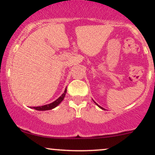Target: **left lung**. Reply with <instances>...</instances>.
Returning a JSON list of instances; mask_svg holds the SVG:
<instances>
[{
	"label": "left lung",
	"instance_id": "obj_1",
	"mask_svg": "<svg viewBox=\"0 0 155 155\" xmlns=\"http://www.w3.org/2000/svg\"><path fill=\"white\" fill-rule=\"evenodd\" d=\"M94 102H95V101H94ZM95 104L96 105H97V106H98V107H99V108H101V109H103V110H105L104 108H103V107H101V106H99V105H98V104H96V103H95Z\"/></svg>",
	"mask_w": 155,
	"mask_h": 155
}]
</instances>
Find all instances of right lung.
I'll return each mask as SVG.
<instances>
[{
  "instance_id": "obj_1",
  "label": "right lung",
  "mask_w": 155,
  "mask_h": 155,
  "mask_svg": "<svg viewBox=\"0 0 155 155\" xmlns=\"http://www.w3.org/2000/svg\"><path fill=\"white\" fill-rule=\"evenodd\" d=\"M66 92H67V89L65 88V91H64L63 95L60 96V97H58V98L57 99V100L55 101H54V102L51 103V104H47V105H44V106H41L33 107V108L35 110H38V111H47V110L52 109V108H54L56 107V106H58V105H59L60 103L63 101L64 97H65V94H66Z\"/></svg>"
}]
</instances>
